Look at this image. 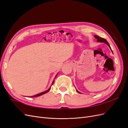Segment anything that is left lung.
<instances>
[{
    "instance_id": "8db88e82",
    "label": "left lung",
    "mask_w": 128,
    "mask_h": 128,
    "mask_svg": "<svg viewBox=\"0 0 128 128\" xmlns=\"http://www.w3.org/2000/svg\"><path fill=\"white\" fill-rule=\"evenodd\" d=\"M94 37L96 38V40H97V41H98V42H104V43H106V44H107V45H108V46H109V47L111 49V48H110V45L109 43H108V42H107L105 39H104V38H102V37H99V36H96V35H95V36H94ZM76 91H77V92H78L79 94H81L80 92H78V91H77V90H76Z\"/></svg>"
}]
</instances>
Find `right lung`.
<instances>
[{"label": "right lung", "mask_w": 128, "mask_h": 128, "mask_svg": "<svg viewBox=\"0 0 128 128\" xmlns=\"http://www.w3.org/2000/svg\"><path fill=\"white\" fill-rule=\"evenodd\" d=\"M56 77H55V78H56ZM54 80H53V83H52V86L53 85V84L54 83ZM50 89H51V87H50V88H48V90H46V91L43 92H42V93H40V94H36V95H34V96H31L30 97H37V96H42V95L44 94H46V93H48V92L50 91Z\"/></svg>", "instance_id": "add662e5"}]
</instances>
